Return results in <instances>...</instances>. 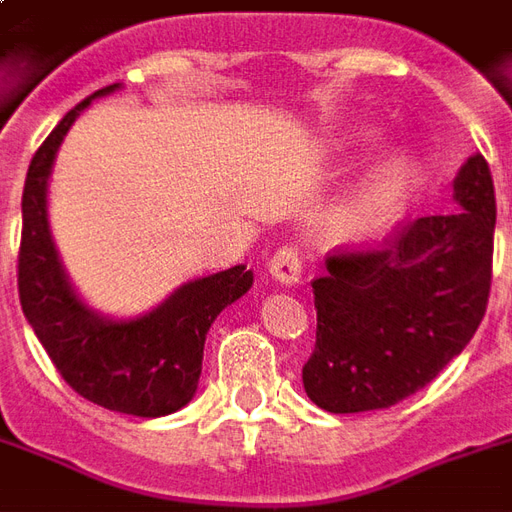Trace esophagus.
Here are the masks:
<instances>
[{
    "instance_id": "obj_1",
    "label": "esophagus",
    "mask_w": 512,
    "mask_h": 512,
    "mask_svg": "<svg viewBox=\"0 0 512 512\" xmlns=\"http://www.w3.org/2000/svg\"><path fill=\"white\" fill-rule=\"evenodd\" d=\"M268 274H271L274 282L285 285V288L296 285L301 279L299 252H296L293 246H282V249H277V255L268 260Z\"/></svg>"
}]
</instances>
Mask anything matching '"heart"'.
Listing matches in <instances>:
<instances>
[{
    "label": "heart",
    "instance_id": "obj_1",
    "mask_svg": "<svg viewBox=\"0 0 512 512\" xmlns=\"http://www.w3.org/2000/svg\"><path fill=\"white\" fill-rule=\"evenodd\" d=\"M378 142V128L351 126L334 139L340 153H359ZM419 161L408 150H389L359 178L354 191L337 205V227L348 235H373L403 211L417 189Z\"/></svg>",
    "mask_w": 512,
    "mask_h": 512
}]
</instances>
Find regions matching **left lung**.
Wrapping results in <instances>:
<instances>
[{"mask_svg": "<svg viewBox=\"0 0 512 512\" xmlns=\"http://www.w3.org/2000/svg\"><path fill=\"white\" fill-rule=\"evenodd\" d=\"M458 211L422 216L381 249L326 257L312 282L315 351L301 381L332 414L378 411L430 384L469 345L491 290L496 197L485 158L452 180Z\"/></svg>", "mask_w": 512, "mask_h": 512, "instance_id": "left-lung-1", "label": "left lung"}]
</instances>
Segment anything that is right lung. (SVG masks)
<instances>
[{"label":"right lung","instance_id":"1","mask_svg":"<svg viewBox=\"0 0 512 512\" xmlns=\"http://www.w3.org/2000/svg\"><path fill=\"white\" fill-rule=\"evenodd\" d=\"M120 90L109 84L73 106L32 158L21 197L18 296L60 376L90 403L131 414L167 417L189 403L202 373L205 334L216 315L252 288L255 274L233 266L183 282L167 299L131 318L90 307L73 288L49 222V178L62 139L95 98Z\"/></svg>","mask_w":512,"mask_h":512}]
</instances>
